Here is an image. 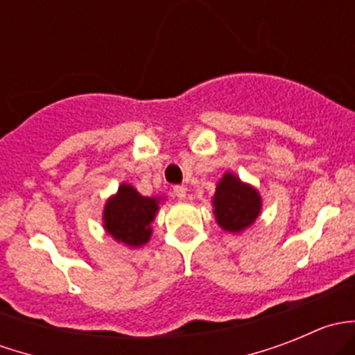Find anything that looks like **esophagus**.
Returning <instances> with one entry per match:
<instances>
[{
    "label": "esophagus",
    "instance_id": "obj_1",
    "mask_svg": "<svg viewBox=\"0 0 355 355\" xmlns=\"http://www.w3.org/2000/svg\"><path fill=\"white\" fill-rule=\"evenodd\" d=\"M173 194L177 196L178 199H185V196H187V189H185L184 185H175Z\"/></svg>",
    "mask_w": 355,
    "mask_h": 355
}]
</instances>
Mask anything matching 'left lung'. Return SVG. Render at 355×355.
I'll list each match as a JSON object with an SVG mask.
<instances>
[{
  "label": "left lung",
  "mask_w": 355,
  "mask_h": 355,
  "mask_svg": "<svg viewBox=\"0 0 355 355\" xmlns=\"http://www.w3.org/2000/svg\"><path fill=\"white\" fill-rule=\"evenodd\" d=\"M213 206L221 228L241 232L256 221L261 211V198L256 189L242 184L235 175L225 173L214 192Z\"/></svg>",
  "instance_id": "1"
}]
</instances>
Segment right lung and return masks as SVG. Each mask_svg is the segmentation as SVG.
Wrapping results in <instances>:
<instances>
[{"instance_id":"right-lung-1","label":"right lung","mask_w":355,"mask_h":355,"mask_svg":"<svg viewBox=\"0 0 355 355\" xmlns=\"http://www.w3.org/2000/svg\"><path fill=\"white\" fill-rule=\"evenodd\" d=\"M157 211L156 198H144L130 185H121L118 194L106 202L105 228L123 244L139 247L151 237V221Z\"/></svg>"}]
</instances>
